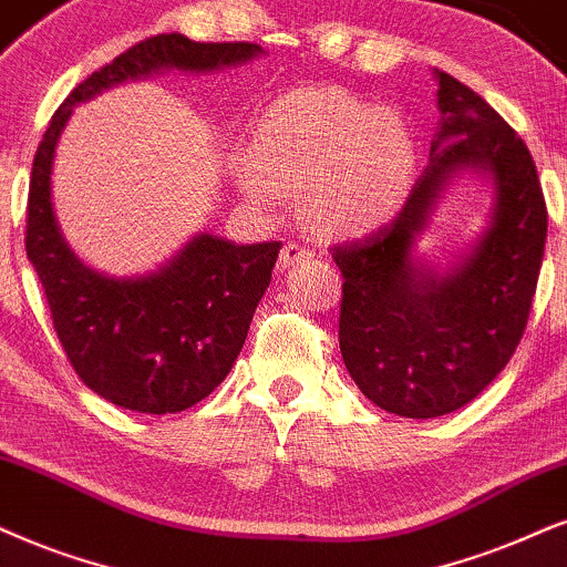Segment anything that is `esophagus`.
Masks as SVG:
<instances>
[{
	"label": "esophagus",
	"instance_id": "34e87169",
	"mask_svg": "<svg viewBox=\"0 0 567 567\" xmlns=\"http://www.w3.org/2000/svg\"><path fill=\"white\" fill-rule=\"evenodd\" d=\"M303 259H311V250H308L303 243L298 240H288L282 246V250H279V259H277V269H290L296 267L298 261Z\"/></svg>",
	"mask_w": 567,
	"mask_h": 567
}]
</instances>
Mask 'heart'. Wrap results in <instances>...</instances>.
<instances>
[{
  "instance_id": "1",
  "label": "heart",
  "mask_w": 567,
  "mask_h": 567,
  "mask_svg": "<svg viewBox=\"0 0 567 567\" xmlns=\"http://www.w3.org/2000/svg\"><path fill=\"white\" fill-rule=\"evenodd\" d=\"M415 141L398 112H379L342 89H298L277 99L254 138L238 183L250 200L275 206L306 188V212L327 233L382 225L408 196Z\"/></svg>"
}]
</instances>
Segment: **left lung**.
Wrapping results in <instances>:
<instances>
[{"mask_svg":"<svg viewBox=\"0 0 567 567\" xmlns=\"http://www.w3.org/2000/svg\"><path fill=\"white\" fill-rule=\"evenodd\" d=\"M432 159L398 217L332 248L342 271V361L371 403L436 419L471 403L518 348L539 279L547 204L526 143L489 104L436 70ZM461 168L493 177L491 227L447 272L412 259L435 198Z\"/></svg>","mask_w":567,"mask_h":567,"instance_id":"obj_1","label":"left lung"}]
</instances>
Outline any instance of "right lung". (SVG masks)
I'll return each instance as SVG.
<instances>
[{
	"instance_id": "1",
	"label": "right lung",
	"mask_w": 567,
	"mask_h": 567,
	"mask_svg": "<svg viewBox=\"0 0 567 567\" xmlns=\"http://www.w3.org/2000/svg\"><path fill=\"white\" fill-rule=\"evenodd\" d=\"M248 41L204 44L183 33L138 41L78 83L54 112L33 156L25 250L47 292L54 332L89 390L138 413H181L230 374L256 306L271 282L279 243L235 246L196 235L143 277L114 279L85 267L64 243L52 206L56 141L73 106L159 70L212 73L254 60Z\"/></svg>"
}]
</instances>
